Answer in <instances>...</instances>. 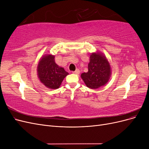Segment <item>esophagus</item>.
Instances as JSON below:
<instances>
[{
  "label": "esophagus",
  "instance_id": "1",
  "mask_svg": "<svg viewBox=\"0 0 149 149\" xmlns=\"http://www.w3.org/2000/svg\"><path fill=\"white\" fill-rule=\"evenodd\" d=\"M73 73L74 74H79L80 73V71H79V69H77V70H76L74 71H73Z\"/></svg>",
  "mask_w": 149,
  "mask_h": 149
}]
</instances>
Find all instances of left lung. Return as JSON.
<instances>
[{
	"label": "left lung",
	"instance_id": "8db88e82",
	"mask_svg": "<svg viewBox=\"0 0 149 149\" xmlns=\"http://www.w3.org/2000/svg\"><path fill=\"white\" fill-rule=\"evenodd\" d=\"M111 76V67L106 56L101 52L92 53L89 56L88 71L81 74L86 86L97 89L106 85Z\"/></svg>",
	"mask_w": 149,
	"mask_h": 149
}]
</instances>
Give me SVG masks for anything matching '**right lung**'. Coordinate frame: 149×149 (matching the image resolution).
<instances>
[{
    "instance_id": "1",
    "label": "right lung",
    "mask_w": 149,
    "mask_h": 149,
    "mask_svg": "<svg viewBox=\"0 0 149 149\" xmlns=\"http://www.w3.org/2000/svg\"><path fill=\"white\" fill-rule=\"evenodd\" d=\"M55 55L46 54L40 58L37 66V76L40 81L48 88H59L68 73L58 66L55 61Z\"/></svg>"
}]
</instances>
